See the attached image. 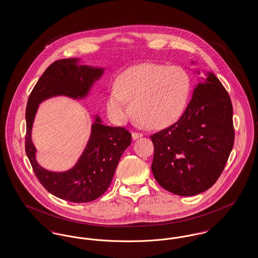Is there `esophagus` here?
Masks as SVG:
<instances>
[{
	"label": "esophagus",
	"mask_w": 258,
	"mask_h": 258,
	"mask_svg": "<svg viewBox=\"0 0 258 258\" xmlns=\"http://www.w3.org/2000/svg\"><path fill=\"white\" fill-rule=\"evenodd\" d=\"M142 136H143V135H141V134H139V133H133V139H134V140L139 139V138H141Z\"/></svg>",
	"instance_id": "esophagus-1"
}]
</instances>
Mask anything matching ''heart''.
Segmentation results:
<instances>
[{"label":"heart","mask_w":258,"mask_h":258,"mask_svg":"<svg viewBox=\"0 0 258 258\" xmlns=\"http://www.w3.org/2000/svg\"><path fill=\"white\" fill-rule=\"evenodd\" d=\"M190 78L180 67L144 62L119 75L106 108L111 119L123 123L133 115L153 128H164L183 116L190 96ZM131 104V112L126 103Z\"/></svg>","instance_id":"1"}]
</instances>
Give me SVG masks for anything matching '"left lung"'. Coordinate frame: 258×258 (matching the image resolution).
Returning <instances> with one entry per match:
<instances>
[{
  "mask_svg": "<svg viewBox=\"0 0 258 258\" xmlns=\"http://www.w3.org/2000/svg\"><path fill=\"white\" fill-rule=\"evenodd\" d=\"M205 76H198L180 120L151 136L154 177L180 197L197 196L215 184L233 148L231 99L215 74L207 72Z\"/></svg>",
  "mask_w": 258,
  "mask_h": 258,
  "instance_id": "1",
  "label": "left lung"
}]
</instances>
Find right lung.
<instances>
[{
	"label": "right lung",
	"instance_id": "right-lung-1",
	"mask_svg": "<svg viewBox=\"0 0 258 258\" xmlns=\"http://www.w3.org/2000/svg\"><path fill=\"white\" fill-rule=\"evenodd\" d=\"M103 73L104 68L80 64V59L77 58L54 61L40 76L28 99L25 140L27 157L45 189L70 202H90L106 191L119 160L131 145L132 135L122 126L103 124L100 117L96 115L86 147L74 167L64 172H52L42 168L36 160L37 149L32 141L33 123L42 101L58 96L74 99L87 98Z\"/></svg>",
	"mask_w": 258,
	"mask_h": 258
}]
</instances>
